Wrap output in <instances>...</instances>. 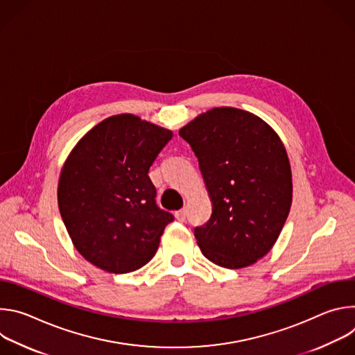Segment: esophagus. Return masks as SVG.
<instances>
[{
	"label": "esophagus",
	"instance_id": "obj_1",
	"mask_svg": "<svg viewBox=\"0 0 355 355\" xmlns=\"http://www.w3.org/2000/svg\"><path fill=\"white\" fill-rule=\"evenodd\" d=\"M175 219L180 220V222H184L187 219V209H181V211H177L175 212Z\"/></svg>",
	"mask_w": 355,
	"mask_h": 355
}]
</instances>
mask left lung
I'll return each instance as SVG.
<instances>
[{"mask_svg": "<svg viewBox=\"0 0 355 355\" xmlns=\"http://www.w3.org/2000/svg\"><path fill=\"white\" fill-rule=\"evenodd\" d=\"M193 150L212 200L211 219L195 227L209 261L237 270L275 244L292 204V173L275 130L230 107L200 114L180 129Z\"/></svg>", "mask_w": 355, "mask_h": 355, "instance_id": "1", "label": "left lung"}]
</instances>
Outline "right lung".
<instances>
[{
    "instance_id": "1",
    "label": "right lung",
    "mask_w": 355,
    "mask_h": 355,
    "mask_svg": "<svg viewBox=\"0 0 355 355\" xmlns=\"http://www.w3.org/2000/svg\"><path fill=\"white\" fill-rule=\"evenodd\" d=\"M173 132L132 114L95 125L69 155L59 180L62 219L80 254L95 267L126 274L155 257L174 220L156 204L148 170Z\"/></svg>"
}]
</instances>
